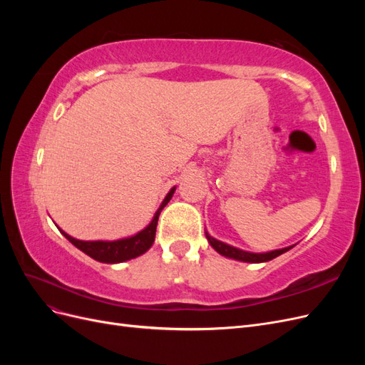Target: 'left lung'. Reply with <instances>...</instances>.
<instances>
[{
  "label": "left lung",
  "mask_w": 365,
  "mask_h": 365,
  "mask_svg": "<svg viewBox=\"0 0 365 365\" xmlns=\"http://www.w3.org/2000/svg\"><path fill=\"white\" fill-rule=\"evenodd\" d=\"M205 236H207V240L210 242V245H212L219 254H222V256L230 257V259L240 260V262H250V263H260V262L272 260L275 257H279L280 254L289 251L294 247V245L292 247H286V248L274 250V251H269V252H248V251H244V250H239V248H235V247H231V245H227V244H224V242H220V240L212 237L208 233H205Z\"/></svg>",
  "instance_id": "left-lung-1"
}]
</instances>
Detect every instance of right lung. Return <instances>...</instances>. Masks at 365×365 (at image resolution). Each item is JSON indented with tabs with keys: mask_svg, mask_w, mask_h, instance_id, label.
<instances>
[{
	"mask_svg": "<svg viewBox=\"0 0 365 365\" xmlns=\"http://www.w3.org/2000/svg\"><path fill=\"white\" fill-rule=\"evenodd\" d=\"M173 193H175V187L168 193V196L164 197V201L157 210L155 216H153V219L150 220V224L145 230H141L140 233L130 237L118 239V240H79L65 233V231H62L59 227L58 228L76 248H79L81 251H83L85 254H88V256L93 257L97 262H102V263L126 262L141 256V254H145L152 247L153 240H155V231H157L160 213L172 200Z\"/></svg>",
	"mask_w": 365,
	"mask_h": 365,
	"instance_id": "right-lung-1",
	"label": "right lung"
}]
</instances>
